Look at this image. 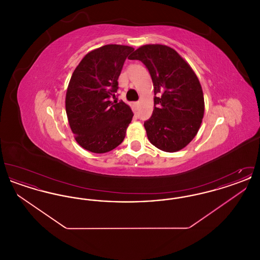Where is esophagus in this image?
Listing matches in <instances>:
<instances>
[{
    "label": "esophagus",
    "mask_w": 260,
    "mask_h": 260,
    "mask_svg": "<svg viewBox=\"0 0 260 260\" xmlns=\"http://www.w3.org/2000/svg\"><path fill=\"white\" fill-rule=\"evenodd\" d=\"M135 105H136V108L138 109V107H139V101H136V102H135Z\"/></svg>",
    "instance_id": "obj_1"
}]
</instances>
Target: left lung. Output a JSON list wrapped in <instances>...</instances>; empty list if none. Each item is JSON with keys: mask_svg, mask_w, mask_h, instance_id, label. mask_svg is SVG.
I'll return each mask as SVG.
<instances>
[{"mask_svg": "<svg viewBox=\"0 0 260 260\" xmlns=\"http://www.w3.org/2000/svg\"><path fill=\"white\" fill-rule=\"evenodd\" d=\"M148 69L154 86V110L144 122L150 142L165 152H176L196 136L205 112L204 94L190 65L162 45H145L128 57Z\"/></svg>", "mask_w": 260, "mask_h": 260, "instance_id": "8db88e82", "label": "left lung"}]
</instances>
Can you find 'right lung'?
Segmentation results:
<instances>
[{
  "mask_svg": "<svg viewBox=\"0 0 260 260\" xmlns=\"http://www.w3.org/2000/svg\"><path fill=\"white\" fill-rule=\"evenodd\" d=\"M134 48L106 45L91 50L76 67L69 82L65 107L76 141L92 153L119 146L134 113L124 101L117 102L118 79Z\"/></svg>",
  "mask_w": 260,
  "mask_h": 260,
  "instance_id": "add662e5",
  "label": "right lung"
}]
</instances>
